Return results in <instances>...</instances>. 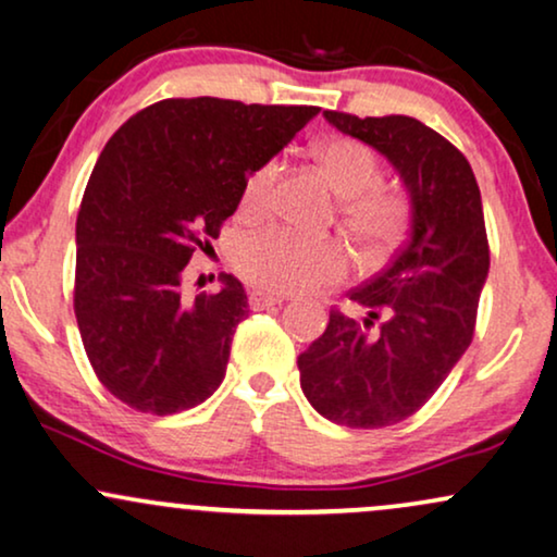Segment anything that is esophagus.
Returning a JSON list of instances; mask_svg holds the SVG:
<instances>
[{"label":"esophagus","instance_id":"obj_1","mask_svg":"<svg viewBox=\"0 0 557 557\" xmlns=\"http://www.w3.org/2000/svg\"><path fill=\"white\" fill-rule=\"evenodd\" d=\"M280 300L277 295H270V293H264V290H249V306L255 308V311H270V308H274V306H280Z\"/></svg>","mask_w":557,"mask_h":557}]
</instances>
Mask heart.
Here are the masks:
<instances>
[{"label":"heart","instance_id":"b5f03b06","mask_svg":"<svg viewBox=\"0 0 557 557\" xmlns=\"http://www.w3.org/2000/svg\"><path fill=\"white\" fill-rule=\"evenodd\" d=\"M329 185L342 197V213L349 234L370 255L391 249L408 221L406 200L380 189V161L355 138H331L315 151ZM280 164L264 161L244 182L242 208L262 213L277 182ZM234 264L246 283L270 293H306L323 283H336L347 272V251L331 238H306L287 228H267L238 242Z\"/></svg>","mask_w":557,"mask_h":557}]
</instances>
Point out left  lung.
Here are the masks:
<instances>
[{
  "instance_id": "left-lung-1",
  "label": "left lung",
  "mask_w": 557,
  "mask_h": 557,
  "mask_svg": "<svg viewBox=\"0 0 557 557\" xmlns=\"http://www.w3.org/2000/svg\"><path fill=\"white\" fill-rule=\"evenodd\" d=\"M323 117L388 159L411 206L396 259L349 293L370 311L364 326L388 308L380 334L331 311L326 331L298 357L300 388L323 419L380 429L417 413L473 342L491 264L481 189L468 159L417 117Z\"/></svg>"
}]
</instances>
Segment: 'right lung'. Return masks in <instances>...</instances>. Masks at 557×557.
Masks as SVG:
<instances>
[{
  "mask_svg": "<svg viewBox=\"0 0 557 557\" xmlns=\"http://www.w3.org/2000/svg\"><path fill=\"white\" fill-rule=\"evenodd\" d=\"M319 115L306 104L161 100L121 125L76 215L74 313L100 383L144 413L187 411L226 375L246 290L182 298V270L236 213L244 182Z\"/></svg>",
  "mask_w": 557,
  "mask_h": 557,
  "instance_id": "1",
  "label": "right lung"
}]
</instances>
